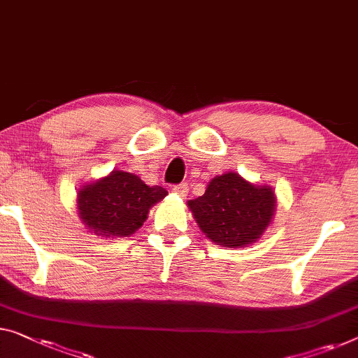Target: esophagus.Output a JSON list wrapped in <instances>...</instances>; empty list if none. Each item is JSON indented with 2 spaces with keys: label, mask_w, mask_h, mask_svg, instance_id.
Listing matches in <instances>:
<instances>
[{
  "label": "esophagus",
  "mask_w": 358,
  "mask_h": 358,
  "mask_svg": "<svg viewBox=\"0 0 358 358\" xmlns=\"http://www.w3.org/2000/svg\"><path fill=\"white\" fill-rule=\"evenodd\" d=\"M173 193H177L180 197H186V194H188V185L180 183L177 186H173Z\"/></svg>",
  "instance_id": "obj_1"
}]
</instances>
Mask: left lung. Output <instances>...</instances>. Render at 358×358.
<instances>
[{"instance_id":"left-lung-1","label":"left lung","mask_w":358,"mask_h":358,"mask_svg":"<svg viewBox=\"0 0 358 358\" xmlns=\"http://www.w3.org/2000/svg\"><path fill=\"white\" fill-rule=\"evenodd\" d=\"M186 206L212 243L248 248L262 238L273 220L276 196L268 185L250 183L236 172H227L212 178L206 193Z\"/></svg>"}]
</instances>
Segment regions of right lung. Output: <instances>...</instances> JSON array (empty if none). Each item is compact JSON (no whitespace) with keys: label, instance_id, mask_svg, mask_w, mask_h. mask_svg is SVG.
<instances>
[{"label":"right lung","instance_id":"add662e5","mask_svg":"<svg viewBox=\"0 0 358 358\" xmlns=\"http://www.w3.org/2000/svg\"><path fill=\"white\" fill-rule=\"evenodd\" d=\"M167 194L162 186H148L135 173L112 170L80 186L77 212L85 228L96 236L125 238L140 230L151 207Z\"/></svg>","mask_w":358,"mask_h":358}]
</instances>
